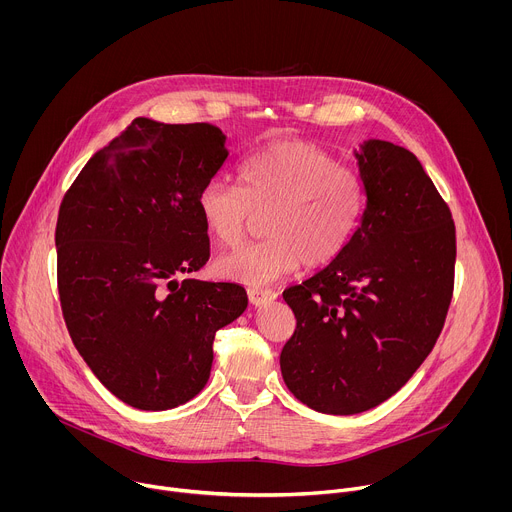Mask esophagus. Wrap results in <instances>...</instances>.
<instances>
[{
  "label": "esophagus",
  "instance_id": "esophagus-1",
  "mask_svg": "<svg viewBox=\"0 0 512 512\" xmlns=\"http://www.w3.org/2000/svg\"><path fill=\"white\" fill-rule=\"evenodd\" d=\"M247 296H249V302L253 306H265V304H271L277 298L273 289H263V287H251L247 291Z\"/></svg>",
  "mask_w": 512,
  "mask_h": 512
}]
</instances>
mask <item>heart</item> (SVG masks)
Instances as JSON below:
<instances>
[{
  "label": "heart",
  "mask_w": 512,
  "mask_h": 512,
  "mask_svg": "<svg viewBox=\"0 0 512 512\" xmlns=\"http://www.w3.org/2000/svg\"><path fill=\"white\" fill-rule=\"evenodd\" d=\"M360 176L302 139L277 141L239 166V188L212 178L196 196L206 231L225 247L239 245L255 216L267 239L216 261L225 279L261 287L306 267H324L352 241L364 214Z\"/></svg>",
  "instance_id": "obj_1"
}]
</instances>
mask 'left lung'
<instances>
[{
    "label": "left lung",
    "mask_w": 512,
    "mask_h": 512,
    "mask_svg": "<svg viewBox=\"0 0 512 512\" xmlns=\"http://www.w3.org/2000/svg\"><path fill=\"white\" fill-rule=\"evenodd\" d=\"M354 156L367 194L358 231L340 257L283 291L296 316L279 356L283 381L330 415L395 395L431 352L454 291L452 212L419 160L383 139Z\"/></svg>",
    "instance_id": "8db88e82"
}]
</instances>
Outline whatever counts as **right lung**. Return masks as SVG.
Instances as JSON below:
<instances>
[{
  "instance_id": "right-lung-1",
  "label": "right lung",
  "mask_w": 512,
  "mask_h": 512,
  "mask_svg": "<svg viewBox=\"0 0 512 512\" xmlns=\"http://www.w3.org/2000/svg\"><path fill=\"white\" fill-rule=\"evenodd\" d=\"M225 141L210 123L137 117L87 162L58 210L68 334L93 375L141 411L196 397L216 330L247 308L237 283L176 279L208 261L196 196L229 158Z\"/></svg>"
}]
</instances>
